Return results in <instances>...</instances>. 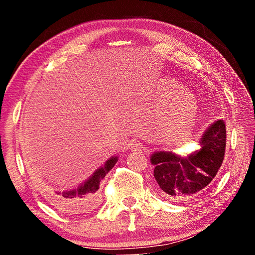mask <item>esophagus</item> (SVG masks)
Wrapping results in <instances>:
<instances>
[{
    "instance_id": "esophagus-1",
    "label": "esophagus",
    "mask_w": 255,
    "mask_h": 255,
    "mask_svg": "<svg viewBox=\"0 0 255 255\" xmlns=\"http://www.w3.org/2000/svg\"><path fill=\"white\" fill-rule=\"evenodd\" d=\"M130 148H131V150H139L141 147H140V144L139 143H137V141H135V143H132L130 145Z\"/></svg>"
}]
</instances>
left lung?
I'll list each match as a JSON object with an SVG mask.
<instances>
[{
  "mask_svg": "<svg viewBox=\"0 0 255 255\" xmlns=\"http://www.w3.org/2000/svg\"><path fill=\"white\" fill-rule=\"evenodd\" d=\"M200 145L201 148L188 157L162 150L150 156L155 180L163 197L175 201L191 199L211 182L225 155V122L211 124L200 138Z\"/></svg>",
  "mask_w": 255,
  "mask_h": 255,
  "instance_id": "obj_1",
  "label": "left lung"
}]
</instances>
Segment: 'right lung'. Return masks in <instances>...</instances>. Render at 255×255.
<instances>
[{
  "instance_id": "right-lung-1",
  "label": "right lung",
  "mask_w": 255,
  "mask_h": 255,
  "mask_svg": "<svg viewBox=\"0 0 255 255\" xmlns=\"http://www.w3.org/2000/svg\"><path fill=\"white\" fill-rule=\"evenodd\" d=\"M117 161V156L108 159L105 166L98 169L91 178L86 180L77 189L71 190V191L49 193L50 200L59 210L65 211L67 214L81 215L91 210L98 204V190L100 188V182Z\"/></svg>"
}]
</instances>
